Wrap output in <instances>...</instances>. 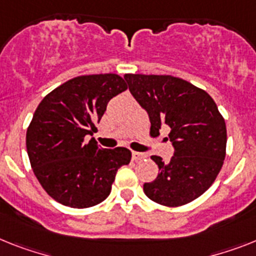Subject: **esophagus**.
Segmentation results:
<instances>
[{"label":"esophagus","mask_w":256,"mask_h":256,"mask_svg":"<svg viewBox=\"0 0 256 256\" xmlns=\"http://www.w3.org/2000/svg\"><path fill=\"white\" fill-rule=\"evenodd\" d=\"M142 158H144V154H140V152L132 151V160L139 161V160H142Z\"/></svg>","instance_id":"1"}]
</instances>
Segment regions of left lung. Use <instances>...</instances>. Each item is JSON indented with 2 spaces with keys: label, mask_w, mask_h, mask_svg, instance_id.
<instances>
[{
  "label": "left lung",
  "mask_w": 256,
  "mask_h": 256,
  "mask_svg": "<svg viewBox=\"0 0 256 256\" xmlns=\"http://www.w3.org/2000/svg\"><path fill=\"white\" fill-rule=\"evenodd\" d=\"M124 79L150 116L151 132L169 126L174 147L169 162L151 158L158 174L144 184V194L166 207L195 200L211 188L226 154V124L218 105L204 90L173 75L124 74Z\"/></svg>",
  "instance_id": "8db88e82"
}]
</instances>
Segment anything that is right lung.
I'll use <instances>...</instances> for the list:
<instances>
[{
  "label": "right lung",
  "instance_id": "add662e5",
  "mask_svg": "<svg viewBox=\"0 0 256 256\" xmlns=\"http://www.w3.org/2000/svg\"><path fill=\"white\" fill-rule=\"evenodd\" d=\"M117 74L80 75L45 96L27 128L32 170L49 196L72 208H90L110 194L116 173L132 160L128 148L104 150L88 142L109 100L126 91Z\"/></svg>",
  "mask_w": 256,
  "mask_h": 256
}]
</instances>
